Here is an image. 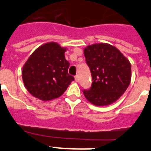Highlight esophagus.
<instances>
[{
	"label": "esophagus",
	"mask_w": 151,
	"mask_h": 151,
	"mask_svg": "<svg viewBox=\"0 0 151 151\" xmlns=\"http://www.w3.org/2000/svg\"><path fill=\"white\" fill-rule=\"evenodd\" d=\"M75 81L76 82H79V81H80V77H79V75L75 76Z\"/></svg>",
	"instance_id": "34e87169"
}]
</instances>
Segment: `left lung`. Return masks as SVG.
<instances>
[{"mask_svg": "<svg viewBox=\"0 0 151 151\" xmlns=\"http://www.w3.org/2000/svg\"><path fill=\"white\" fill-rule=\"evenodd\" d=\"M92 83L83 91L86 99L96 106H107L116 101L131 81V64L118 49L108 43H96L84 49Z\"/></svg>", "mask_w": 151, "mask_h": 151, "instance_id": "left-lung-1", "label": "left lung"}]
</instances>
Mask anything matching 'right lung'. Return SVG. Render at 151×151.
<instances>
[{
    "mask_svg": "<svg viewBox=\"0 0 151 151\" xmlns=\"http://www.w3.org/2000/svg\"><path fill=\"white\" fill-rule=\"evenodd\" d=\"M66 48L55 42L40 46L30 55L22 71L27 90L42 101L59 98L74 81L68 74L70 63L65 58Z\"/></svg>",
    "mask_w": 151,
    "mask_h": 151,
    "instance_id": "1",
    "label": "right lung"
}]
</instances>
